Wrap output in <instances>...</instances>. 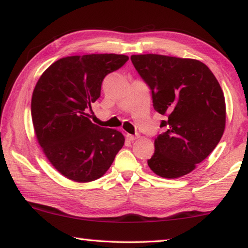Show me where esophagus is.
Here are the masks:
<instances>
[{
    "instance_id": "1",
    "label": "esophagus",
    "mask_w": 248,
    "mask_h": 248,
    "mask_svg": "<svg viewBox=\"0 0 248 248\" xmlns=\"http://www.w3.org/2000/svg\"><path fill=\"white\" fill-rule=\"evenodd\" d=\"M125 138H127V140H129V141H134L136 139H138V136H133V134H130V133H127L125 134Z\"/></svg>"
}]
</instances>
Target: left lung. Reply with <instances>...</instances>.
<instances>
[{
  "mask_svg": "<svg viewBox=\"0 0 248 248\" xmlns=\"http://www.w3.org/2000/svg\"><path fill=\"white\" fill-rule=\"evenodd\" d=\"M131 61L152 91L154 109L166 117L148 165L164 178L189 174L223 136L226 109L219 82L195 59L149 53L133 54Z\"/></svg>",
  "mask_w": 248,
  "mask_h": 248,
  "instance_id": "8db88e82",
  "label": "left lung"
}]
</instances>
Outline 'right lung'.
<instances>
[{"mask_svg":"<svg viewBox=\"0 0 248 248\" xmlns=\"http://www.w3.org/2000/svg\"><path fill=\"white\" fill-rule=\"evenodd\" d=\"M128 60L115 53L62 58L41 74L33 89L37 141L54 169L73 182L102 177L124 144L123 133L98 127L87 111L100 96L105 77Z\"/></svg>","mask_w":248,"mask_h":248,"instance_id":"right-lung-1","label":"right lung"}]
</instances>
